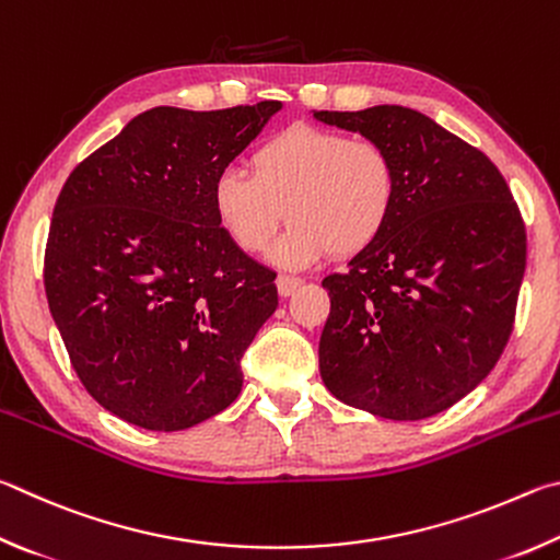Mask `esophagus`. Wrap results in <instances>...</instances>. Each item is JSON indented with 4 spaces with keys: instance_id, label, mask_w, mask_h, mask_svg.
Listing matches in <instances>:
<instances>
[{
    "instance_id": "esophagus-1",
    "label": "esophagus",
    "mask_w": 560,
    "mask_h": 560,
    "mask_svg": "<svg viewBox=\"0 0 560 560\" xmlns=\"http://www.w3.org/2000/svg\"><path fill=\"white\" fill-rule=\"evenodd\" d=\"M275 285H278L280 298H290L292 292H295V290L302 285V280L295 278V275H278V280H275Z\"/></svg>"
}]
</instances>
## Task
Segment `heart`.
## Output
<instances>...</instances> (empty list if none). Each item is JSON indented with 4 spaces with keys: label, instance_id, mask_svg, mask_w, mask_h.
Wrapping results in <instances>:
<instances>
[{
    "label": "heart",
    "instance_id": "1",
    "mask_svg": "<svg viewBox=\"0 0 560 560\" xmlns=\"http://www.w3.org/2000/svg\"><path fill=\"white\" fill-rule=\"evenodd\" d=\"M253 174L229 166L211 186L215 219L245 253L270 250L282 268H307L331 250L374 245L394 213L398 176L384 144L315 125H292L253 152Z\"/></svg>",
    "mask_w": 560,
    "mask_h": 560
}]
</instances>
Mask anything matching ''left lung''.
Wrapping results in <instances>:
<instances>
[{
  "label": "left lung",
  "instance_id": "1",
  "mask_svg": "<svg viewBox=\"0 0 560 560\" xmlns=\"http://www.w3.org/2000/svg\"><path fill=\"white\" fill-rule=\"evenodd\" d=\"M384 144L396 164L381 238L327 275L319 374L341 404L423 420L477 388L514 329L526 229L489 156L404 105L315 110Z\"/></svg>",
  "mask_w": 560,
  "mask_h": 560
}]
</instances>
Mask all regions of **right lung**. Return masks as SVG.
Returning a JSON list of instances; mask_svg holds the SVG:
<instances>
[{"label":"right lung","mask_w":560,"mask_h":560,"mask_svg":"<svg viewBox=\"0 0 560 560\" xmlns=\"http://www.w3.org/2000/svg\"><path fill=\"white\" fill-rule=\"evenodd\" d=\"M280 107H152L58 194L48 310L88 394L127 423L174 433L241 394L243 351L278 288L223 231L211 186Z\"/></svg>","instance_id":"add662e5"}]
</instances>
